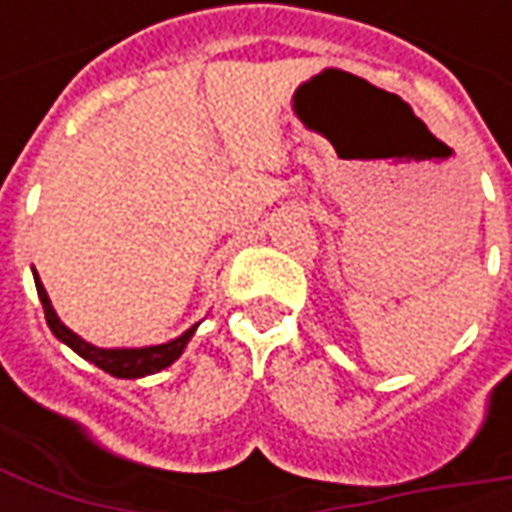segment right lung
I'll return each instance as SVG.
<instances>
[{
    "label": "right lung",
    "mask_w": 512,
    "mask_h": 512,
    "mask_svg": "<svg viewBox=\"0 0 512 512\" xmlns=\"http://www.w3.org/2000/svg\"><path fill=\"white\" fill-rule=\"evenodd\" d=\"M32 277H35V288H38V299L43 304V312H46V323H49V329L54 332V337L65 343L68 348H73L76 354L87 359L90 365L101 367L104 373L115 378H142V376H153L158 370H164L169 367L175 359H178L183 351H186V345L197 332V326L200 323H194L191 329L175 337V340H169V343L161 345H145V348H98V345L87 343L82 340L79 334L71 332L65 323L57 318V312L51 307V299L46 288H43V282H40L38 271L32 268Z\"/></svg>",
    "instance_id": "1"
}]
</instances>
